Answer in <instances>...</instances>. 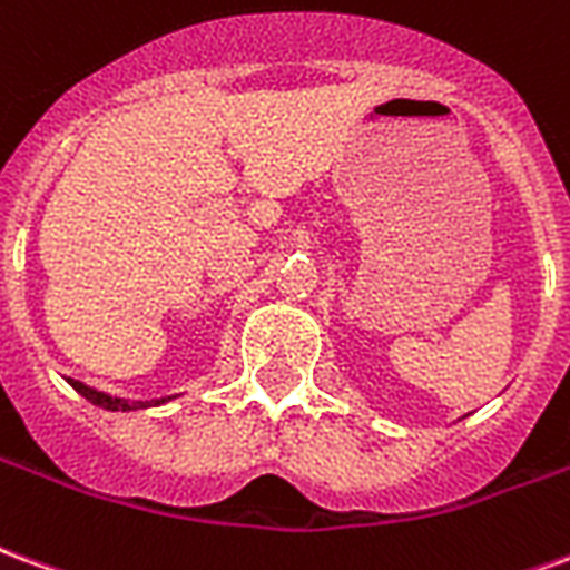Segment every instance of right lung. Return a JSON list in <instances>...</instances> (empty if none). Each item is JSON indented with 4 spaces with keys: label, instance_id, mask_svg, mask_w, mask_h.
Instances as JSON below:
<instances>
[{
    "label": "right lung",
    "instance_id": "add662e5",
    "mask_svg": "<svg viewBox=\"0 0 570 570\" xmlns=\"http://www.w3.org/2000/svg\"><path fill=\"white\" fill-rule=\"evenodd\" d=\"M73 385V391H80L82 397L89 403H95V406H101V410H110V412H130V410H146V406H151V403H142V401H121V397H110V394H104V391H95L89 389V385H82V382L77 380H68ZM164 403V401H160Z\"/></svg>",
    "mask_w": 570,
    "mask_h": 570
}]
</instances>
